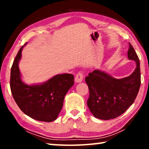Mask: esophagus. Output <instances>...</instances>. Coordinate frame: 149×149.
<instances>
[{
	"label": "esophagus",
	"mask_w": 149,
	"mask_h": 149,
	"mask_svg": "<svg viewBox=\"0 0 149 149\" xmlns=\"http://www.w3.org/2000/svg\"><path fill=\"white\" fill-rule=\"evenodd\" d=\"M83 79H84V75H83V73L81 72H77L75 77V82H77V83L81 82L83 81Z\"/></svg>",
	"instance_id": "obj_1"
}]
</instances>
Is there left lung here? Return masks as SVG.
Listing matches in <instances>:
<instances>
[{
    "label": "left lung",
    "mask_w": 149,
    "mask_h": 149,
    "mask_svg": "<svg viewBox=\"0 0 149 149\" xmlns=\"http://www.w3.org/2000/svg\"><path fill=\"white\" fill-rule=\"evenodd\" d=\"M127 56L136 62L135 71L130 76L118 79L96 70L85 77L89 90L87 106L95 118L114 119L134 102L141 85V70L139 59L130 42Z\"/></svg>",
    "instance_id": "1"
}]
</instances>
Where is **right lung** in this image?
<instances>
[{
    "label": "right lung",
    "instance_id": "obj_1",
    "mask_svg": "<svg viewBox=\"0 0 149 149\" xmlns=\"http://www.w3.org/2000/svg\"><path fill=\"white\" fill-rule=\"evenodd\" d=\"M26 45L20 48L11 68L10 85L12 96L24 114L38 121L52 122L62 110L65 95L74 84V76L70 74H60L41 85L24 84L18 62Z\"/></svg>",
    "mask_w": 149,
    "mask_h": 149
}]
</instances>
